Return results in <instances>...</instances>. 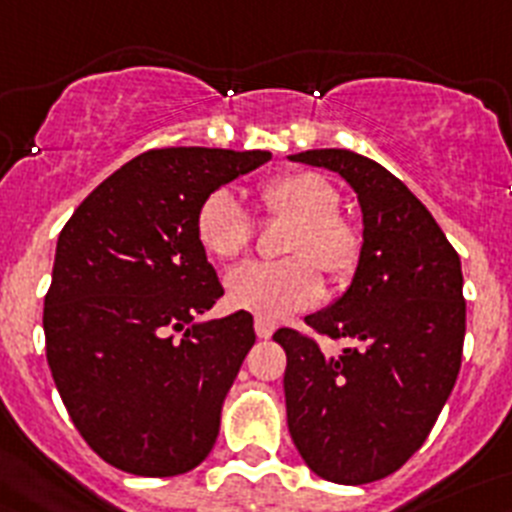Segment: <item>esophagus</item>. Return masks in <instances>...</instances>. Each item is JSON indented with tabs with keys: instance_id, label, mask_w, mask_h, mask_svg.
Listing matches in <instances>:
<instances>
[{
	"instance_id": "esophagus-1",
	"label": "esophagus",
	"mask_w": 512,
	"mask_h": 512,
	"mask_svg": "<svg viewBox=\"0 0 512 512\" xmlns=\"http://www.w3.org/2000/svg\"><path fill=\"white\" fill-rule=\"evenodd\" d=\"M255 332H257V337H260V340H268V337H273V332H275V322L257 317L255 319Z\"/></svg>"
}]
</instances>
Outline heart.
<instances>
[{
  "label": "heart",
  "instance_id": "1",
  "mask_svg": "<svg viewBox=\"0 0 512 512\" xmlns=\"http://www.w3.org/2000/svg\"><path fill=\"white\" fill-rule=\"evenodd\" d=\"M262 208L275 219H288L291 229L278 262H244L226 275V299L234 309L262 319H283L317 304L322 275L345 283L361 262L363 239L345 216L337 213L340 193L319 172L296 170L265 180L257 188ZM195 237L213 260H234L247 250L252 221L229 190H213L195 213Z\"/></svg>",
  "mask_w": 512,
  "mask_h": 512
}]
</instances>
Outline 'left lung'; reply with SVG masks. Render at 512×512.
Here are the masks:
<instances>
[{
	"instance_id": "8db88e82",
	"label": "left lung",
	"mask_w": 512,
	"mask_h": 512,
	"mask_svg": "<svg viewBox=\"0 0 512 512\" xmlns=\"http://www.w3.org/2000/svg\"><path fill=\"white\" fill-rule=\"evenodd\" d=\"M291 162L332 170L358 195L363 250L348 291L306 324L332 340L278 330L286 350L291 438L317 477L368 484L425 443L461 368L466 301L461 260L430 211L379 162L348 149H311Z\"/></svg>"
}]
</instances>
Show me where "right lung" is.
Wrapping results in <instances>:
<instances>
[{
  "instance_id": "1",
  "label": "right lung",
  "mask_w": 512,
  "mask_h": 512,
  "mask_svg": "<svg viewBox=\"0 0 512 512\" xmlns=\"http://www.w3.org/2000/svg\"><path fill=\"white\" fill-rule=\"evenodd\" d=\"M268 159L260 149H151L100 182L61 229L46 358L79 435L115 469L175 477L216 443L255 330L247 311L195 322L224 296L195 213Z\"/></svg>"
}]
</instances>
